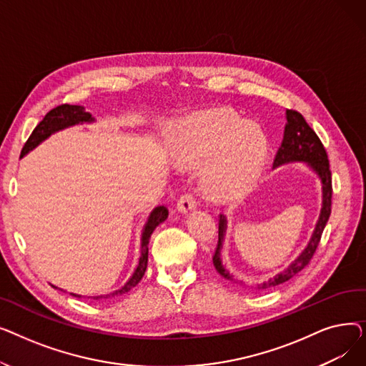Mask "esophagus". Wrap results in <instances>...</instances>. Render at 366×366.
I'll return each mask as SVG.
<instances>
[{"label": "esophagus", "instance_id": "obj_1", "mask_svg": "<svg viewBox=\"0 0 366 366\" xmlns=\"http://www.w3.org/2000/svg\"><path fill=\"white\" fill-rule=\"evenodd\" d=\"M196 209V199L191 194H185L179 199L178 202V212L181 214H188L191 210Z\"/></svg>", "mask_w": 366, "mask_h": 366}]
</instances>
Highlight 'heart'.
<instances>
[{
	"label": "heart",
	"instance_id": "1",
	"mask_svg": "<svg viewBox=\"0 0 366 366\" xmlns=\"http://www.w3.org/2000/svg\"><path fill=\"white\" fill-rule=\"evenodd\" d=\"M170 151L182 169L203 166L200 184L207 197L233 202L247 194L261 178L270 142L259 124L243 122L228 108H210L177 124Z\"/></svg>",
	"mask_w": 366,
	"mask_h": 366
}]
</instances>
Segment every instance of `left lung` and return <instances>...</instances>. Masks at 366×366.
<instances>
[{"label":"left lung","mask_w":366,"mask_h":366,"mask_svg":"<svg viewBox=\"0 0 366 366\" xmlns=\"http://www.w3.org/2000/svg\"><path fill=\"white\" fill-rule=\"evenodd\" d=\"M286 126L283 132V141L282 145L276 154V159L273 163V169L290 164V163H304L307 167L313 170L322 185V207L320 214L317 218V222L315 225V229L312 233V237L307 243V246L302 249V252L287 265L285 270L279 272L273 277L262 283H257L255 286L251 285V287L255 290H268V287H273L277 285H282L297 276L300 272H302L305 265L310 262L313 254L316 252V247L320 242L323 228L330 219L331 215V199H332V179H331V170H330V162L328 156H326V151L317 138L315 130L307 124L302 115L297 111L286 109ZM227 233V217L219 215V228H218V246L215 255L212 258L215 270L222 276L224 279L229 282H236L239 285L247 286L243 280H237L232 273L228 272V268L222 264L221 252L225 240Z\"/></svg>","instance_id":"8db88e82"}]
</instances>
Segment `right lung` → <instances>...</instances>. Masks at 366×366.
Wrapping results in <instances>:
<instances>
[{
	"instance_id": "1",
	"label": "right lung",
	"mask_w": 366,
	"mask_h": 366,
	"mask_svg": "<svg viewBox=\"0 0 366 366\" xmlns=\"http://www.w3.org/2000/svg\"><path fill=\"white\" fill-rule=\"evenodd\" d=\"M90 124V123H94V119L92 117V114L86 112L84 107H80V105H61V107H56L53 108L50 112L46 114V117L43 119V122L38 124L32 134L29 137V139L26 141L24 149H22V157H25L26 154L32 149H35L38 145H40L41 142H44L47 138H50L51 134H54L56 132L59 130H64V129H68V127H72V126H76V124ZM169 215V210L164 207V206H157L154 207L151 210V214L148 215L147 218V222L142 228V236H141V255H139V262L137 265V268H134L133 274L129 277V280L120 287V290L114 291V292H109V294H104V295H96V297H87V298H93V300H105V298H112V297H117V295H123L126 292H129L132 287L137 286L141 279L144 277L145 274V270H147V264H148V243H149V237L152 234L154 229H156L162 222L166 221ZM54 290H59V291H64L61 290V287H57L54 285H51ZM65 292V291H64ZM72 297H76V298H81L83 295H79V294H72Z\"/></svg>"
}]
</instances>
